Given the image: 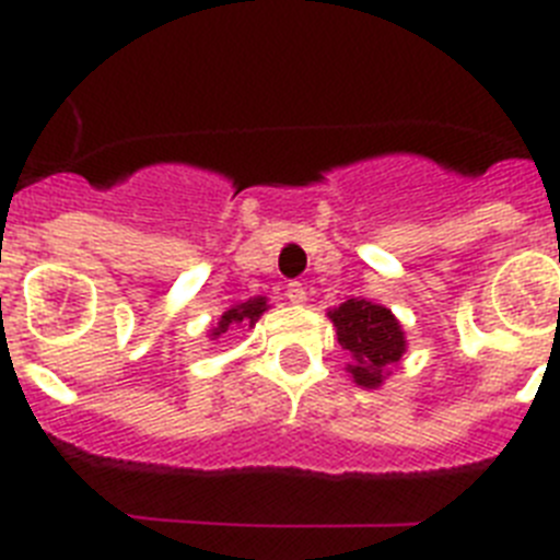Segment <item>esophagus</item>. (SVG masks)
<instances>
[{
    "mask_svg": "<svg viewBox=\"0 0 560 560\" xmlns=\"http://www.w3.org/2000/svg\"><path fill=\"white\" fill-rule=\"evenodd\" d=\"M285 296H289L291 303L300 305V303H305V296L308 294H305V285L300 283V280H291V283L285 285Z\"/></svg>",
    "mask_w": 560,
    "mask_h": 560,
    "instance_id": "34e87169",
    "label": "esophagus"
}]
</instances>
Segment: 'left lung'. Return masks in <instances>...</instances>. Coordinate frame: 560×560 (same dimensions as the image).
<instances>
[{"mask_svg":"<svg viewBox=\"0 0 560 560\" xmlns=\"http://www.w3.org/2000/svg\"><path fill=\"white\" fill-rule=\"evenodd\" d=\"M339 345L348 350L350 375L361 387H378L384 368L395 364L404 355V330L398 319L381 305L368 300H348L330 311Z\"/></svg>","mask_w":560,"mask_h":560,"instance_id":"left-lung-1","label":"left lung"}]
</instances>
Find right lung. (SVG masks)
Listing matches in <instances>:
<instances>
[{"label":"right lung","mask_w":560,"mask_h":560,"mask_svg":"<svg viewBox=\"0 0 560 560\" xmlns=\"http://www.w3.org/2000/svg\"><path fill=\"white\" fill-rule=\"evenodd\" d=\"M264 311H266V300H264V296H255V300H249V303L235 305V308H230L224 316H221L219 328L212 330V336L226 334V330H232V328H235V325H249V328H252V325H255L257 319H260V314H264Z\"/></svg>","instance_id":"add662e5"}]
</instances>
